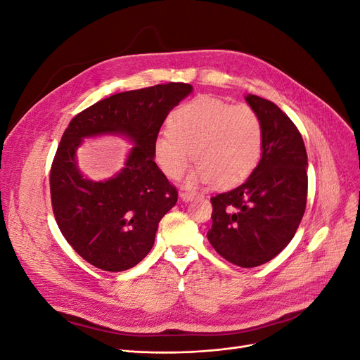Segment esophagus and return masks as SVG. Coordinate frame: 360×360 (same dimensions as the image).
I'll return each mask as SVG.
<instances>
[{
	"label": "esophagus",
	"mask_w": 360,
	"mask_h": 360,
	"mask_svg": "<svg viewBox=\"0 0 360 360\" xmlns=\"http://www.w3.org/2000/svg\"><path fill=\"white\" fill-rule=\"evenodd\" d=\"M180 197L183 198V201H192L195 198V193L193 192H181Z\"/></svg>",
	"instance_id": "34e87169"
}]
</instances>
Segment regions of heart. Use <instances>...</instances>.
<instances>
[{"instance_id": "heart-1", "label": "heart", "mask_w": 360, "mask_h": 360, "mask_svg": "<svg viewBox=\"0 0 360 360\" xmlns=\"http://www.w3.org/2000/svg\"><path fill=\"white\" fill-rule=\"evenodd\" d=\"M167 129L155 138L153 159L168 179L179 180L193 158L198 165L188 186H233L252 174L263 155V124L245 103L195 97L169 114Z\"/></svg>"}]
</instances>
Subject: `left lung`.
Instances as JSON below:
<instances>
[{"mask_svg":"<svg viewBox=\"0 0 360 360\" xmlns=\"http://www.w3.org/2000/svg\"><path fill=\"white\" fill-rule=\"evenodd\" d=\"M263 124V156L249 179L210 198L207 238L221 257L240 267L275 258L296 234L307 209L308 156L302 135L281 108L249 94Z\"/></svg>","mask_w":360,"mask_h":360,"instance_id":"8db88e82","label":"left lung"}]
</instances>
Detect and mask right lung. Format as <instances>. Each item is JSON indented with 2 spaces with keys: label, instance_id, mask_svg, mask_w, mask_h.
I'll list each match as a JSON object with an SVG mask.
<instances>
[{
  "label": "right lung",
  "instance_id": "add662e5",
  "mask_svg": "<svg viewBox=\"0 0 360 360\" xmlns=\"http://www.w3.org/2000/svg\"><path fill=\"white\" fill-rule=\"evenodd\" d=\"M192 91L168 82L112 94L72 118L51 167V202L68 243L86 263L106 271L136 266L155 245L158 225L179 192L153 159V143L167 115ZM123 133L136 144L114 179L90 182L74 153L86 136Z\"/></svg>",
  "mask_w": 360,
  "mask_h": 360
}]
</instances>
